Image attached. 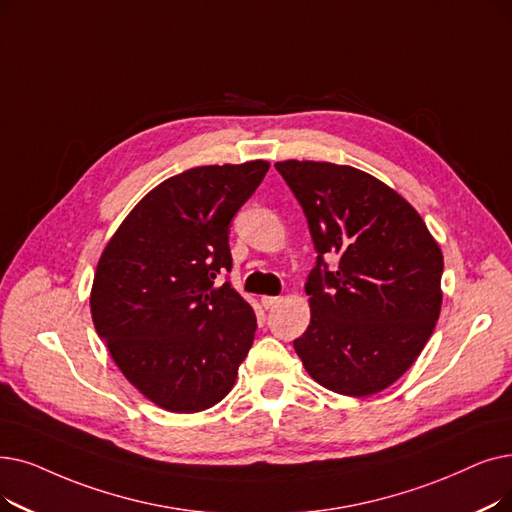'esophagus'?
<instances>
[{"label": "esophagus", "mask_w": 512, "mask_h": 512, "mask_svg": "<svg viewBox=\"0 0 512 512\" xmlns=\"http://www.w3.org/2000/svg\"><path fill=\"white\" fill-rule=\"evenodd\" d=\"M261 303H263L265 309H272L280 303V297H261Z\"/></svg>", "instance_id": "esophagus-1"}]
</instances>
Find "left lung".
I'll list each match as a JSON object with an SVG mask.
<instances>
[{
  "mask_svg": "<svg viewBox=\"0 0 512 512\" xmlns=\"http://www.w3.org/2000/svg\"><path fill=\"white\" fill-rule=\"evenodd\" d=\"M318 251L311 322L293 341L311 379L366 397L393 385L425 349L441 311L443 255L416 209L349 165L280 161ZM326 254H339L330 273Z\"/></svg>",
  "mask_w": 512,
  "mask_h": 512,
  "instance_id": "obj_1",
  "label": "left lung"
}]
</instances>
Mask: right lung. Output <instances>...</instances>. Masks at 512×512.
<instances>
[{
    "label": "right lung",
    "mask_w": 512,
    "mask_h": 512,
    "mask_svg": "<svg viewBox=\"0 0 512 512\" xmlns=\"http://www.w3.org/2000/svg\"><path fill=\"white\" fill-rule=\"evenodd\" d=\"M268 161L207 165L152 188L108 240L90 307L125 379L177 414L224 399L255 339L257 318L232 284L230 221Z\"/></svg>",
    "instance_id": "obj_1"
}]
</instances>
